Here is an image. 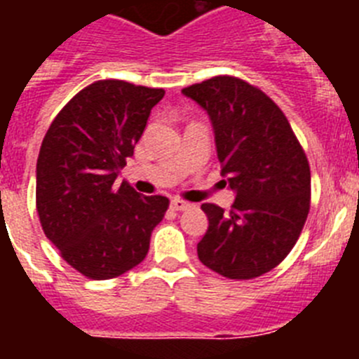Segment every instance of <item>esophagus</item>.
<instances>
[{
  "label": "esophagus",
  "instance_id": "34e87169",
  "mask_svg": "<svg viewBox=\"0 0 359 359\" xmlns=\"http://www.w3.org/2000/svg\"><path fill=\"white\" fill-rule=\"evenodd\" d=\"M170 207H172V210L182 212V210H187V208H190L192 205H190L189 201H183V199H180V198H174L172 201H170Z\"/></svg>",
  "mask_w": 359,
  "mask_h": 359
}]
</instances>
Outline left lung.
Wrapping results in <instances>:
<instances>
[{"label": "left lung", "instance_id": "left-lung-1", "mask_svg": "<svg viewBox=\"0 0 359 359\" xmlns=\"http://www.w3.org/2000/svg\"><path fill=\"white\" fill-rule=\"evenodd\" d=\"M210 116L221 174L236 190L230 212L201 205L208 230L198 257L236 280L280 264L300 237L311 207V170L280 107L255 86L219 75L183 90Z\"/></svg>", "mask_w": 359, "mask_h": 359}]
</instances>
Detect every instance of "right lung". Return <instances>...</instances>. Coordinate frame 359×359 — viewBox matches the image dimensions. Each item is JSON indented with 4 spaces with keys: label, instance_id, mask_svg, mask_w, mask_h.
<instances>
[{
    "label": "right lung",
    "instance_id": "right-lung-1",
    "mask_svg": "<svg viewBox=\"0 0 359 359\" xmlns=\"http://www.w3.org/2000/svg\"><path fill=\"white\" fill-rule=\"evenodd\" d=\"M163 95L161 88L97 81L59 111L44 135L36 170L41 226L84 277L107 280L140 264L169 208L165 196L116 185Z\"/></svg>",
    "mask_w": 359,
    "mask_h": 359
}]
</instances>
